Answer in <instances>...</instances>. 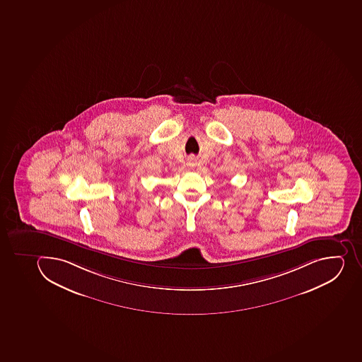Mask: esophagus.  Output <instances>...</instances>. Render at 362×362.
I'll return each mask as SVG.
<instances>
[{"label":"esophagus","instance_id":"34e87169","mask_svg":"<svg viewBox=\"0 0 362 362\" xmlns=\"http://www.w3.org/2000/svg\"><path fill=\"white\" fill-rule=\"evenodd\" d=\"M188 165L190 167H195L196 166L195 160H190V161H189Z\"/></svg>","mask_w":362,"mask_h":362}]
</instances>
